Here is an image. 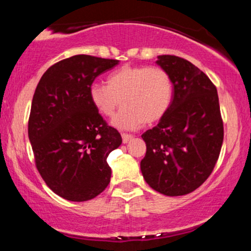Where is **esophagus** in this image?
I'll use <instances>...</instances> for the list:
<instances>
[{
  "mask_svg": "<svg viewBox=\"0 0 251 251\" xmlns=\"http://www.w3.org/2000/svg\"><path fill=\"white\" fill-rule=\"evenodd\" d=\"M122 138H123V143H124V144H127V143L129 142V140H131L133 137H132L131 134L123 133V134H122Z\"/></svg>",
  "mask_w": 251,
  "mask_h": 251,
  "instance_id": "esophagus-1",
  "label": "esophagus"
}]
</instances>
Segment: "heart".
<instances>
[{
    "label": "heart",
    "instance_id": "1",
    "mask_svg": "<svg viewBox=\"0 0 251 251\" xmlns=\"http://www.w3.org/2000/svg\"><path fill=\"white\" fill-rule=\"evenodd\" d=\"M88 98L101 116L111 117L118 103L123 107L112 118L118 129H135L152 124L168 113L174 100V82L165 70L145 66H123L109 73L106 86L93 82Z\"/></svg>",
    "mask_w": 251,
    "mask_h": 251
}]
</instances>
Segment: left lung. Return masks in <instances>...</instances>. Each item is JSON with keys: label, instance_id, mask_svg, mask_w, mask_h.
<instances>
[{"label": "left lung", "instance_id": "obj_1", "mask_svg": "<svg viewBox=\"0 0 251 251\" xmlns=\"http://www.w3.org/2000/svg\"><path fill=\"white\" fill-rule=\"evenodd\" d=\"M174 82V100L158 125L143 133L144 179L165 196L195 191L214 170L223 144L218 94L200 68L175 55L155 61Z\"/></svg>", "mask_w": 251, "mask_h": 251}]
</instances>
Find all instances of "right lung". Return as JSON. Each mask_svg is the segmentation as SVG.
I'll use <instances>...</instances> for the list:
<instances>
[{"label":"right lung","mask_w":251,"mask_h":251,"mask_svg":"<svg viewBox=\"0 0 251 251\" xmlns=\"http://www.w3.org/2000/svg\"><path fill=\"white\" fill-rule=\"evenodd\" d=\"M118 63L74 55L48 68L36 86L28 137L43 180L67 201L92 200L111 180L107 157L123 139L92 106L88 88Z\"/></svg>","instance_id":"1"}]
</instances>
